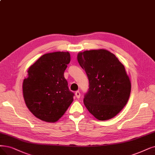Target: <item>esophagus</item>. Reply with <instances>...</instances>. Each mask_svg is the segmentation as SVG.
<instances>
[{
	"label": "esophagus",
	"mask_w": 155,
	"mask_h": 155,
	"mask_svg": "<svg viewBox=\"0 0 155 155\" xmlns=\"http://www.w3.org/2000/svg\"><path fill=\"white\" fill-rule=\"evenodd\" d=\"M75 94H76V97L77 98H79L80 97H81V94H80L79 91H76Z\"/></svg>",
	"instance_id": "34e87169"
}]
</instances>
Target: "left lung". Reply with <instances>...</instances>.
I'll return each mask as SVG.
<instances>
[{"label":"left lung","instance_id":"8db88e82","mask_svg":"<svg viewBox=\"0 0 155 155\" xmlns=\"http://www.w3.org/2000/svg\"><path fill=\"white\" fill-rule=\"evenodd\" d=\"M78 61L89 80L85 107L97 120L113 118L130 94L131 83L124 65L114 54L102 49L79 53Z\"/></svg>","mask_w":155,"mask_h":155}]
</instances>
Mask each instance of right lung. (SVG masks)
Instances as JSON below:
<instances>
[{
    "mask_svg": "<svg viewBox=\"0 0 155 155\" xmlns=\"http://www.w3.org/2000/svg\"><path fill=\"white\" fill-rule=\"evenodd\" d=\"M69 52H53L41 56L28 70L23 94L28 109L48 123L57 121L73 101L64 71L70 63Z\"/></svg>",
    "mask_w": 155,
    "mask_h": 155,
    "instance_id": "add662e5",
    "label": "right lung"
}]
</instances>
